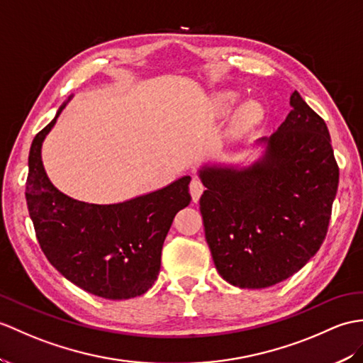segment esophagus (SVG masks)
<instances>
[{
  "mask_svg": "<svg viewBox=\"0 0 363 363\" xmlns=\"http://www.w3.org/2000/svg\"><path fill=\"white\" fill-rule=\"evenodd\" d=\"M204 190H206L204 184H202L199 179H196V178L191 179V182H190V195H191L193 201L198 202L201 195H202V191H204Z\"/></svg>",
  "mask_w": 363,
  "mask_h": 363,
  "instance_id": "esophagus-1",
  "label": "esophagus"
}]
</instances>
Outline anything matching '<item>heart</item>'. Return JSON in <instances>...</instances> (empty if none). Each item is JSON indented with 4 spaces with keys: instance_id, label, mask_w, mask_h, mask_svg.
I'll return each mask as SVG.
<instances>
[{
    "instance_id": "1",
    "label": "heart",
    "mask_w": 363,
    "mask_h": 363,
    "mask_svg": "<svg viewBox=\"0 0 363 363\" xmlns=\"http://www.w3.org/2000/svg\"><path fill=\"white\" fill-rule=\"evenodd\" d=\"M237 102V96L232 94V92H224L220 97H218V105H220L221 111L229 113L232 106ZM259 117V109L254 104H247L238 109L237 116H235V126L237 128H246V126L254 123Z\"/></svg>"
}]
</instances>
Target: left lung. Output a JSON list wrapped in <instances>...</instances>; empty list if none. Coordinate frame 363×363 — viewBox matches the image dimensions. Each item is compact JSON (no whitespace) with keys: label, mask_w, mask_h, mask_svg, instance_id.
I'll use <instances>...</instances> for the list:
<instances>
[{"label":"left lung","mask_w":363,"mask_h":363,"mask_svg":"<svg viewBox=\"0 0 363 363\" xmlns=\"http://www.w3.org/2000/svg\"><path fill=\"white\" fill-rule=\"evenodd\" d=\"M291 113L246 168L204 167L199 199L216 271L242 289L292 277L326 237L339 187L330 131L297 91Z\"/></svg>","instance_id":"8db88e82"}]
</instances>
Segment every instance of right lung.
Instances as JSON below:
<instances>
[{"mask_svg":"<svg viewBox=\"0 0 363 363\" xmlns=\"http://www.w3.org/2000/svg\"><path fill=\"white\" fill-rule=\"evenodd\" d=\"M54 121L32 140L26 201L43 254L83 291L108 300L142 296L161 269L162 244L174 215L191 201L190 176L119 204H88L57 190L41 162V145Z\"/></svg>","mask_w":363,"mask_h":363,"instance_id":"right-lung-1","label":"right lung"}]
</instances>
